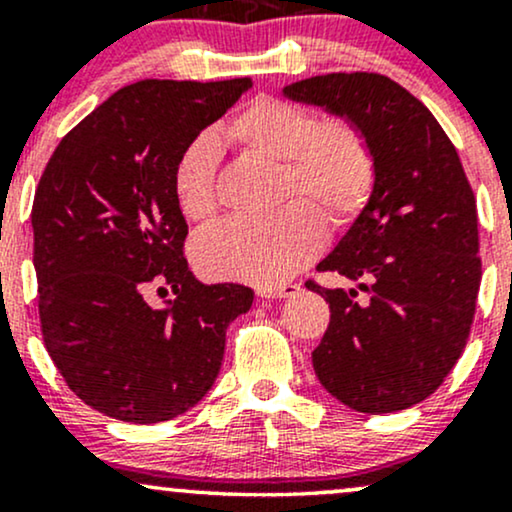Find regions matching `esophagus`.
I'll return each mask as SVG.
<instances>
[{
    "mask_svg": "<svg viewBox=\"0 0 512 512\" xmlns=\"http://www.w3.org/2000/svg\"><path fill=\"white\" fill-rule=\"evenodd\" d=\"M301 291L298 284H274V286H257V296L260 298H289L293 293Z\"/></svg>",
    "mask_w": 512,
    "mask_h": 512,
    "instance_id": "esophagus-1",
    "label": "esophagus"
}]
</instances>
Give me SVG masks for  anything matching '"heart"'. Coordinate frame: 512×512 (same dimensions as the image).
Returning <instances> with one entry per match:
<instances>
[{"mask_svg": "<svg viewBox=\"0 0 512 512\" xmlns=\"http://www.w3.org/2000/svg\"><path fill=\"white\" fill-rule=\"evenodd\" d=\"M240 151L281 163V197L291 202L274 219H231L195 240V262L216 279L272 286L310 262L325 243V223L342 226L361 214L375 185V156L354 122H317L310 110L281 98H257L221 127ZM219 149L207 134L180 151L173 199L187 221L207 223L219 209Z\"/></svg>", "mask_w": 512, "mask_h": 512, "instance_id": "1", "label": "heart"}]
</instances>
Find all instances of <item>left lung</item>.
Wrapping results in <instances>:
<instances>
[{"instance_id":"obj_1","label":"left lung","mask_w":512,"mask_h":512,"mask_svg":"<svg viewBox=\"0 0 512 512\" xmlns=\"http://www.w3.org/2000/svg\"><path fill=\"white\" fill-rule=\"evenodd\" d=\"M284 96L354 122L375 156L368 204L317 264L356 289L305 284L332 313L317 380L363 414L414 407L462 356L477 310V202L460 156L431 110L383 74L313 76Z\"/></svg>"}]
</instances>
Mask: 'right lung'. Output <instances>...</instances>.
Wrapping results in <instances>:
<instances>
[{
	"label": "right lung",
	"instance_id": "right-lung-1",
	"mask_svg": "<svg viewBox=\"0 0 512 512\" xmlns=\"http://www.w3.org/2000/svg\"><path fill=\"white\" fill-rule=\"evenodd\" d=\"M250 79L129 84L50 156L33 199V264L43 342L88 407L158 424L195 407L219 375L226 330L255 293L202 284L187 267V221L173 199L180 151ZM176 293L151 309L143 293Z\"/></svg>",
	"mask_w": 512,
	"mask_h": 512
}]
</instances>
